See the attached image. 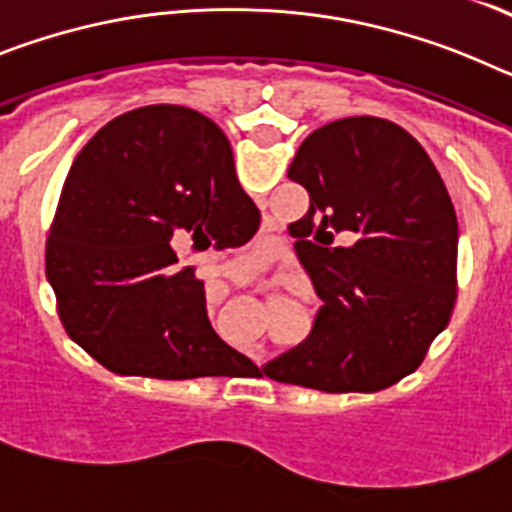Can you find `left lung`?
Segmentation results:
<instances>
[{
	"instance_id": "left-lung-1",
	"label": "left lung",
	"mask_w": 512,
	"mask_h": 512,
	"mask_svg": "<svg viewBox=\"0 0 512 512\" xmlns=\"http://www.w3.org/2000/svg\"><path fill=\"white\" fill-rule=\"evenodd\" d=\"M287 176L310 194L292 235L323 307L264 374L320 392L384 390L418 369L454 310L459 223L446 184L408 130L369 115L307 135Z\"/></svg>"
}]
</instances>
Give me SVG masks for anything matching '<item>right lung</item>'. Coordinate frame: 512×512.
<instances>
[{
	"instance_id": "obj_1",
	"label": "right lung",
	"mask_w": 512,
	"mask_h": 512,
	"mask_svg": "<svg viewBox=\"0 0 512 512\" xmlns=\"http://www.w3.org/2000/svg\"><path fill=\"white\" fill-rule=\"evenodd\" d=\"M259 220L210 117L179 104L115 117L76 156L45 243L63 328L122 377H220L246 364L212 330L205 287L170 243L243 246Z\"/></svg>"
}]
</instances>
